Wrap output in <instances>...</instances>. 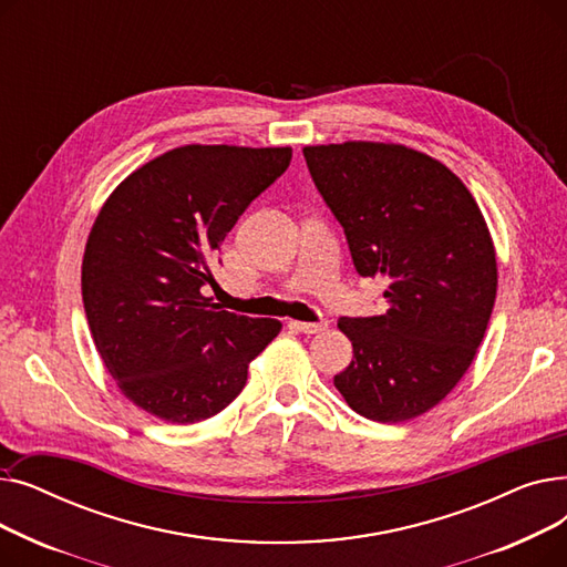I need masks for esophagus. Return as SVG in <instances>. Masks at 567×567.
Returning <instances> with one entry per match:
<instances>
[{
  "instance_id": "34e87169",
  "label": "esophagus",
  "mask_w": 567,
  "mask_h": 567,
  "mask_svg": "<svg viewBox=\"0 0 567 567\" xmlns=\"http://www.w3.org/2000/svg\"><path fill=\"white\" fill-rule=\"evenodd\" d=\"M291 326L296 331H301V333H308V336H312V333H321V331H326V321H291Z\"/></svg>"
}]
</instances>
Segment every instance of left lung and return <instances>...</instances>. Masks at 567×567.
<instances>
[{
    "instance_id": "obj_1",
    "label": "left lung",
    "mask_w": 567,
    "mask_h": 567,
    "mask_svg": "<svg viewBox=\"0 0 567 567\" xmlns=\"http://www.w3.org/2000/svg\"><path fill=\"white\" fill-rule=\"evenodd\" d=\"M303 156L355 274L389 280V310L338 321L353 361L336 389L370 421H411L455 389L485 338L496 299L487 223L449 167L402 144H321Z\"/></svg>"
}]
</instances>
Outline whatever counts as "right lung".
<instances>
[{"mask_svg":"<svg viewBox=\"0 0 567 567\" xmlns=\"http://www.w3.org/2000/svg\"><path fill=\"white\" fill-rule=\"evenodd\" d=\"M291 148L188 144L135 169L110 195L82 259V301L122 393L161 421L220 413L248 365L280 333L212 303V264L227 231L289 167Z\"/></svg>","mask_w":567,"mask_h":567,"instance_id":"1","label":"right lung"}]
</instances>
